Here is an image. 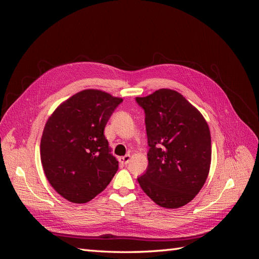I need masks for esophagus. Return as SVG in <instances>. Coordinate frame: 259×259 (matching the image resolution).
<instances>
[{"label":"esophagus","mask_w":259,"mask_h":259,"mask_svg":"<svg viewBox=\"0 0 259 259\" xmlns=\"http://www.w3.org/2000/svg\"><path fill=\"white\" fill-rule=\"evenodd\" d=\"M119 161H120L122 164H124V165H126V164H128L130 161H131V155H130V154H126V155H124V156H120Z\"/></svg>","instance_id":"esophagus-1"}]
</instances>
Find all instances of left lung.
I'll return each mask as SVG.
<instances>
[{"instance_id": "8db88e82", "label": "left lung", "mask_w": 259, "mask_h": 259, "mask_svg": "<svg viewBox=\"0 0 259 259\" xmlns=\"http://www.w3.org/2000/svg\"><path fill=\"white\" fill-rule=\"evenodd\" d=\"M136 103L145 111L149 146L148 167L138 183L158 205L184 206L200 192L208 175V125L176 91L162 89L147 97H136Z\"/></svg>"}]
</instances>
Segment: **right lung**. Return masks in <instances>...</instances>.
<instances>
[{"label": "right lung", "instance_id": "1", "mask_svg": "<svg viewBox=\"0 0 259 259\" xmlns=\"http://www.w3.org/2000/svg\"><path fill=\"white\" fill-rule=\"evenodd\" d=\"M122 98L85 90L62 103L45 124L41 162L61 197L86 203L106 189L119 162L110 154L104 131Z\"/></svg>", "mask_w": 259, "mask_h": 259}]
</instances>
